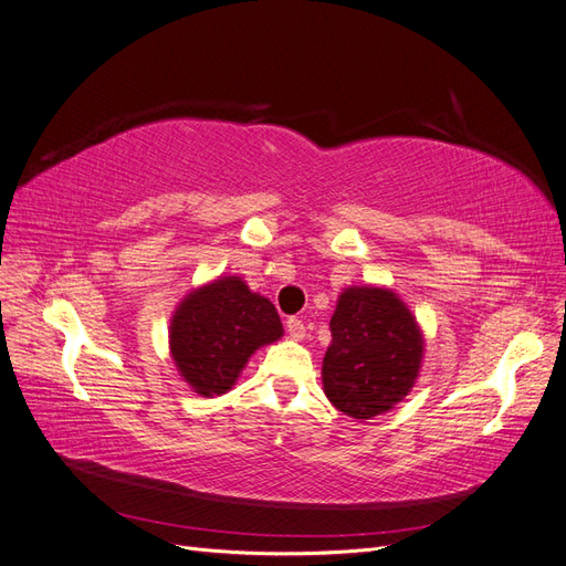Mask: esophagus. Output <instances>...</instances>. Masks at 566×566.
<instances>
[{
  "label": "esophagus",
  "mask_w": 566,
  "mask_h": 566,
  "mask_svg": "<svg viewBox=\"0 0 566 566\" xmlns=\"http://www.w3.org/2000/svg\"><path fill=\"white\" fill-rule=\"evenodd\" d=\"M285 331H287V335H290V339H304V335H306V331H304V323L300 321V318H287L285 321Z\"/></svg>",
  "instance_id": "1"
}]
</instances>
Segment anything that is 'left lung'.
Returning <instances> with one entry per match:
<instances>
[{"label": "left lung", "instance_id": "1", "mask_svg": "<svg viewBox=\"0 0 566 566\" xmlns=\"http://www.w3.org/2000/svg\"><path fill=\"white\" fill-rule=\"evenodd\" d=\"M331 335L321 378L325 397L337 410L354 420H370L408 397L422 368L424 335L394 290H342Z\"/></svg>", "mask_w": 566, "mask_h": 566}]
</instances>
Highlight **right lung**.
<instances>
[{
  "label": "right lung",
  "mask_w": 566,
  "mask_h": 566,
  "mask_svg": "<svg viewBox=\"0 0 566 566\" xmlns=\"http://www.w3.org/2000/svg\"><path fill=\"white\" fill-rule=\"evenodd\" d=\"M283 337L276 306L241 276H219L188 293L169 318V356L200 397H221L250 356Z\"/></svg>",
  "instance_id": "right-lung-1"
}]
</instances>
